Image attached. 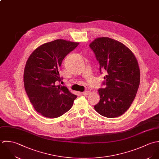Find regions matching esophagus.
<instances>
[{
	"instance_id": "esophagus-1",
	"label": "esophagus",
	"mask_w": 159,
	"mask_h": 159,
	"mask_svg": "<svg viewBox=\"0 0 159 159\" xmlns=\"http://www.w3.org/2000/svg\"><path fill=\"white\" fill-rule=\"evenodd\" d=\"M82 93L83 95H90V91H85V92H82Z\"/></svg>"
}]
</instances>
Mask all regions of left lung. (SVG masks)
Instances as JSON below:
<instances>
[{"label": "left lung", "instance_id": "obj_1", "mask_svg": "<svg viewBox=\"0 0 159 159\" xmlns=\"http://www.w3.org/2000/svg\"><path fill=\"white\" fill-rule=\"evenodd\" d=\"M106 73L104 89H99L96 111L107 118L124 114L132 104L139 87L140 70L133 53L124 43L109 37H98L90 44Z\"/></svg>", "mask_w": 159, "mask_h": 159}]
</instances>
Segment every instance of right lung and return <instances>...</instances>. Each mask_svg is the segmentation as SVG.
I'll list each match as a JSON object with an SVG mask.
<instances>
[{"instance_id": "right-lung-1", "label": "right lung", "mask_w": 159, "mask_h": 159, "mask_svg": "<svg viewBox=\"0 0 159 159\" xmlns=\"http://www.w3.org/2000/svg\"><path fill=\"white\" fill-rule=\"evenodd\" d=\"M79 44L63 39L45 43L30 56L24 70L26 93L37 112L48 118H57L67 112L77 96L60 82L59 70L64 57Z\"/></svg>"}]
</instances>
